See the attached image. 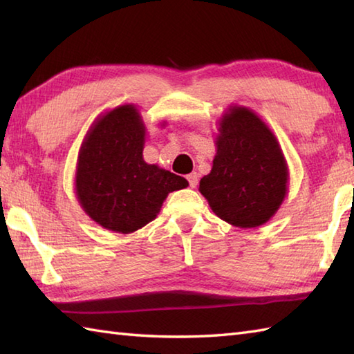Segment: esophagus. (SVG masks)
Listing matches in <instances>:
<instances>
[{"label": "esophagus", "instance_id": "34e87169", "mask_svg": "<svg viewBox=\"0 0 354 354\" xmlns=\"http://www.w3.org/2000/svg\"><path fill=\"white\" fill-rule=\"evenodd\" d=\"M187 179H189V184H190L192 189H196L198 181H199V176H198V173H190V175L187 176Z\"/></svg>", "mask_w": 354, "mask_h": 354}]
</instances>
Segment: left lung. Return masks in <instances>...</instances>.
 I'll return each mask as SVG.
<instances>
[{
	"instance_id": "8db88e82",
	"label": "left lung",
	"mask_w": 354,
	"mask_h": 354,
	"mask_svg": "<svg viewBox=\"0 0 354 354\" xmlns=\"http://www.w3.org/2000/svg\"><path fill=\"white\" fill-rule=\"evenodd\" d=\"M212 171L199 192L214 214L237 228H257L274 217L288 194L289 169L274 132L250 108L221 117Z\"/></svg>"
}]
</instances>
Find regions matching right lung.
<instances>
[{"mask_svg": "<svg viewBox=\"0 0 354 354\" xmlns=\"http://www.w3.org/2000/svg\"><path fill=\"white\" fill-rule=\"evenodd\" d=\"M146 126L135 104L97 117L82 142L74 190L80 207L104 230L129 234L152 222L169 193L189 181L142 158Z\"/></svg>", "mask_w": 354, "mask_h": 354, "instance_id": "1", "label": "right lung"}]
</instances>
